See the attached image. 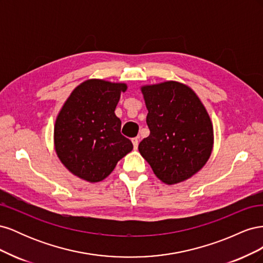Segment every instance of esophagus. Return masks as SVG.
<instances>
[{"instance_id": "34e87169", "label": "esophagus", "mask_w": 263, "mask_h": 263, "mask_svg": "<svg viewBox=\"0 0 263 263\" xmlns=\"http://www.w3.org/2000/svg\"><path fill=\"white\" fill-rule=\"evenodd\" d=\"M132 142L134 145V149H137L138 148V144H139V139L138 138H133Z\"/></svg>"}]
</instances>
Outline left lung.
Returning a JSON list of instances; mask_svg holds the SVG:
<instances>
[{
    "instance_id": "1",
    "label": "left lung",
    "mask_w": 263,
    "mask_h": 263,
    "mask_svg": "<svg viewBox=\"0 0 263 263\" xmlns=\"http://www.w3.org/2000/svg\"><path fill=\"white\" fill-rule=\"evenodd\" d=\"M150 135L138 150L156 177L168 185L192 178L214 146L212 119L200 98L178 81L140 86Z\"/></svg>"
}]
</instances>
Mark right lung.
<instances>
[{
    "label": "right lung",
    "instance_id": "1",
    "mask_svg": "<svg viewBox=\"0 0 263 263\" xmlns=\"http://www.w3.org/2000/svg\"><path fill=\"white\" fill-rule=\"evenodd\" d=\"M127 84L89 79L71 92L53 128L55 154L66 168L84 181H103L133 150L121 134L115 108Z\"/></svg>",
    "mask_w": 263,
    "mask_h": 263
}]
</instances>
